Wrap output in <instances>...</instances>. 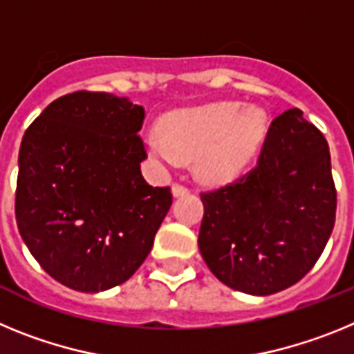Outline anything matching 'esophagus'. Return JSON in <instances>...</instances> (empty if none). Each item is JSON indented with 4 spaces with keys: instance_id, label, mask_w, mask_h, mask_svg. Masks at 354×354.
<instances>
[{
    "instance_id": "obj_1",
    "label": "esophagus",
    "mask_w": 354,
    "mask_h": 354,
    "mask_svg": "<svg viewBox=\"0 0 354 354\" xmlns=\"http://www.w3.org/2000/svg\"><path fill=\"white\" fill-rule=\"evenodd\" d=\"M171 193H174V196H184L189 193V187H186L184 184L175 183L174 186H171Z\"/></svg>"
}]
</instances>
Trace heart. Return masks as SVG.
Listing matches in <instances>:
<instances>
[{
	"label": "heart",
	"mask_w": 354,
	"mask_h": 354,
	"mask_svg": "<svg viewBox=\"0 0 354 354\" xmlns=\"http://www.w3.org/2000/svg\"><path fill=\"white\" fill-rule=\"evenodd\" d=\"M261 108L232 101L180 109L161 120V133L150 134L147 149L158 161L177 167L195 158V171L209 183L234 179L257 152L266 134Z\"/></svg>",
	"instance_id": "1"
}]
</instances>
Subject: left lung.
Instances as JSON below:
<instances>
[{
    "label": "left lung",
    "mask_w": 354,
    "mask_h": 354,
    "mask_svg": "<svg viewBox=\"0 0 354 354\" xmlns=\"http://www.w3.org/2000/svg\"><path fill=\"white\" fill-rule=\"evenodd\" d=\"M200 196L198 248L212 274L241 292H280L314 268L335 225L326 138L301 109H287L271 122L255 168Z\"/></svg>",
    "instance_id": "obj_1"
}]
</instances>
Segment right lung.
<instances>
[{
    "instance_id": "right-lung-1",
    "label": "right lung",
    "mask_w": 354,
    "mask_h": 354,
    "mask_svg": "<svg viewBox=\"0 0 354 354\" xmlns=\"http://www.w3.org/2000/svg\"><path fill=\"white\" fill-rule=\"evenodd\" d=\"M143 118L126 97L80 90L53 101L24 133L15 220L31 255L65 287L120 286L152 250L171 192L143 179Z\"/></svg>"
}]
</instances>
